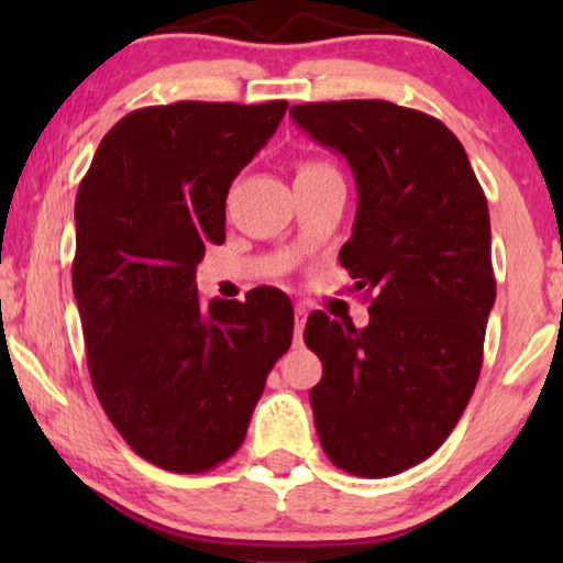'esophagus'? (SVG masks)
<instances>
[{"label": "esophagus", "mask_w": 563, "mask_h": 563, "mask_svg": "<svg viewBox=\"0 0 563 563\" xmlns=\"http://www.w3.org/2000/svg\"><path fill=\"white\" fill-rule=\"evenodd\" d=\"M307 314H310V310H307L305 305H297V307H295V338H297V341H299V338H302Z\"/></svg>", "instance_id": "1"}]
</instances>
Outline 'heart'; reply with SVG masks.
Returning <instances> with one entry per match:
<instances>
[{
    "mask_svg": "<svg viewBox=\"0 0 563 563\" xmlns=\"http://www.w3.org/2000/svg\"><path fill=\"white\" fill-rule=\"evenodd\" d=\"M318 166H325V164H318V161H307V164L299 166V172H307V168H318Z\"/></svg>",
    "mask_w": 563,
    "mask_h": 563,
    "instance_id": "1",
    "label": "heart"
}]
</instances>
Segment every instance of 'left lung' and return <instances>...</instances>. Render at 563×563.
Here are the masks:
<instances>
[{"mask_svg": "<svg viewBox=\"0 0 563 563\" xmlns=\"http://www.w3.org/2000/svg\"><path fill=\"white\" fill-rule=\"evenodd\" d=\"M289 114L349 161L358 207L338 258L374 295L366 328L307 318L322 361L314 428L338 468L395 476L441 449L479 382L497 295L487 197L459 137L426 112L343 99Z\"/></svg>", "mask_w": 563, "mask_h": 563, "instance_id": "8db88e82", "label": "left lung"}]
</instances>
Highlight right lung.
Listing matches in <instances>:
<instances>
[{
	"mask_svg": "<svg viewBox=\"0 0 563 563\" xmlns=\"http://www.w3.org/2000/svg\"><path fill=\"white\" fill-rule=\"evenodd\" d=\"M287 107H143L114 122L76 191L71 282L91 384L130 449L166 472H210L241 449L291 345L284 291L205 302L195 284L207 245L225 241L230 184Z\"/></svg>",
	"mask_w": 563,
	"mask_h": 563,
	"instance_id": "1",
	"label": "right lung"
}]
</instances>
